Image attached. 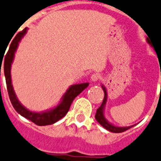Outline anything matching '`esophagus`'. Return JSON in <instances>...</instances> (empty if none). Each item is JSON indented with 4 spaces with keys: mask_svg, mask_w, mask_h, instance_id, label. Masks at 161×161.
I'll return each mask as SVG.
<instances>
[{
    "mask_svg": "<svg viewBox=\"0 0 161 161\" xmlns=\"http://www.w3.org/2000/svg\"><path fill=\"white\" fill-rule=\"evenodd\" d=\"M99 79V74H97V73L93 74V75H91V77H90V80H91V81L92 82H97Z\"/></svg>",
    "mask_w": 161,
    "mask_h": 161,
    "instance_id": "34e87169",
    "label": "esophagus"
}]
</instances>
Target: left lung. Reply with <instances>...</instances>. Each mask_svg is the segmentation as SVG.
<instances>
[{"mask_svg":"<svg viewBox=\"0 0 161 161\" xmlns=\"http://www.w3.org/2000/svg\"><path fill=\"white\" fill-rule=\"evenodd\" d=\"M147 42L150 44V41L148 40V38H147ZM102 89L103 90V93H104V97H103V100L102 102V104L100 105V107L97 109L96 114H95V119L97 120V122L103 127L105 129H107L108 131H111V132H115V133H119V132H123V131H126V130L129 129L131 127H133L134 125L129 126V127H118V126H115L114 124H112L111 123H109L108 121L106 119L105 115H104V109H105V105L106 103H107L108 99V93L107 90H106L105 86L102 85Z\"/></svg>","mask_w":161,"mask_h":161,"instance_id":"obj_1","label":"left lung"}]
</instances>
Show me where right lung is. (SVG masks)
Wrapping results in <instances>:
<instances>
[{"mask_svg": "<svg viewBox=\"0 0 161 161\" xmlns=\"http://www.w3.org/2000/svg\"><path fill=\"white\" fill-rule=\"evenodd\" d=\"M27 30L28 28H25V30L17 34V35L14 37V39L10 42L9 50H8L6 55L5 56V61H4L3 65L4 75L6 77L8 94H9V97H10L12 105L15 109V111L18 114H20L21 116L29 119L38 126L51 125V124H53L56 122H58V120L62 119L67 114L74 99L77 95H79L85 89L88 87L89 83L86 82V83L75 84V85H72V86H70L64 93V95H62V99L58 103V105L54 106L53 108H52L50 109H47L45 111H42V112H34V111H31V110L26 108L19 102L16 96V94L14 92V87L12 85L10 70H11V65L13 63V61H14V54L16 53L19 44L21 39L26 34Z\"/></svg>", "mask_w": 161, "mask_h": 161, "instance_id": "obj_1", "label": "right lung"}]
</instances>
